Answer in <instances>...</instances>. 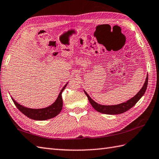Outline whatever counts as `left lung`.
Returning a JSON list of instances; mask_svg holds the SVG:
<instances>
[{
  "label": "left lung",
  "mask_w": 159,
  "mask_h": 159,
  "mask_svg": "<svg viewBox=\"0 0 159 159\" xmlns=\"http://www.w3.org/2000/svg\"><path fill=\"white\" fill-rule=\"evenodd\" d=\"M148 76L147 75L145 83L143 84L142 88L140 89V91L138 92V93L136 94L134 98L129 99L127 102L122 103V104H118V105L104 106V105L99 104L90 98L89 95L86 93L85 91H84V93L86 94L91 105L93 106V108L95 110H97L98 112L103 113V114H122L125 112H126L130 108H131L132 107L134 106L136 103L139 100V99L143 96V94L145 93V91L146 90V88L148 86Z\"/></svg>",
  "instance_id": "left-lung-1"
}]
</instances>
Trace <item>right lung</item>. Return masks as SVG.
<instances>
[{"instance_id": "add662e5", "label": "right lung", "mask_w": 159, "mask_h": 159, "mask_svg": "<svg viewBox=\"0 0 159 159\" xmlns=\"http://www.w3.org/2000/svg\"><path fill=\"white\" fill-rule=\"evenodd\" d=\"M67 84L68 83H66L64 87L62 88V89L61 90L60 94H59L56 101H55L52 105H51L49 107H47V108H45L32 109L25 108V107L17 103L13 98L12 100L14 102L15 105H16V106L18 108V110H19L21 112L23 113L24 115L30 118V119L37 120H45L47 119H50L51 118L56 116L57 114H60V112H61L63 106L61 93L62 91L64 90L66 87L67 86Z\"/></svg>"}]
</instances>
